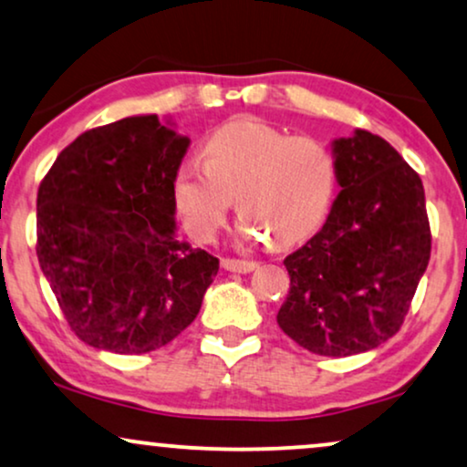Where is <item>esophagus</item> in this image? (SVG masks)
<instances>
[{"label":"esophagus","instance_id":"esophagus-1","mask_svg":"<svg viewBox=\"0 0 467 467\" xmlns=\"http://www.w3.org/2000/svg\"><path fill=\"white\" fill-rule=\"evenodd\" d=\"M223 268L229 272H253L257 268L255 262L251 259H223Z\"/></svg>","mask_w":467,"mask_h":467}]
</instances>
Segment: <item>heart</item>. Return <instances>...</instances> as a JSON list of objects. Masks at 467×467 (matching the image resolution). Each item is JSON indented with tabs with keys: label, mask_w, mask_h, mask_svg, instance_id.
Returning a JSON list of instances; mask_svg holds the SVG:
<instances>
[{
	"label": "heart",
	"mask_w": 467,
	"mask_h": 467,
	"mask_svg": "<svg viewBox=\"0 0 467 467\" xmlns=\"http://www.w3.org/2000/svg\"><path fill=\"white\" fill-rule=\"evenodd\" d=\"M338 167L328 145L257 119L223 124L203 143V165L184 161L173 197L189 232L214 238L234 197L244 240L289 246L317 232L335 202Z\"/></svg>",
	"instance_id": "b5f03b06"
}]
</instances>
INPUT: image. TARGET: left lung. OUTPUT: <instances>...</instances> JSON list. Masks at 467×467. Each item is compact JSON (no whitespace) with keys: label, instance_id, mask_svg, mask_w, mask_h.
<instances>
[{"label":"left lung","instance_id":"1","mask_svg":"<svg viewBox=\"0 0 467 467\" xmlns=\"http://www.w3.org/2000/svg\"><path fill=\"white\" fill-rule=\"evenodd\" d=\"M338 192L324 227L285 257L276 322L300 348L352 356L395 337L431 257L420 175L367 130L337 139Z\"/></svg>","mask_w":467,"mask_h":467}]
</instances>
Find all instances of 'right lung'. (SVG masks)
Here are the masks:
<instances>
[{
    "mask_svg": "<svg viewBox=\"0 0 467 467\" xmlns=\"http://www.w3.org/2000/svg\"><path fill=\"white\" fill-rule=\"evenodd\" d=\"M189 139L137 115L86 130L38 186L36 255L70 330L154 352L197 317L219 259L175 238L173 175Z\"/></svg>",
    "mask_w": 467,
    "mask_h": 467,
    "instance_id": "1",
    "label": "right lung"
}]
</instances>
